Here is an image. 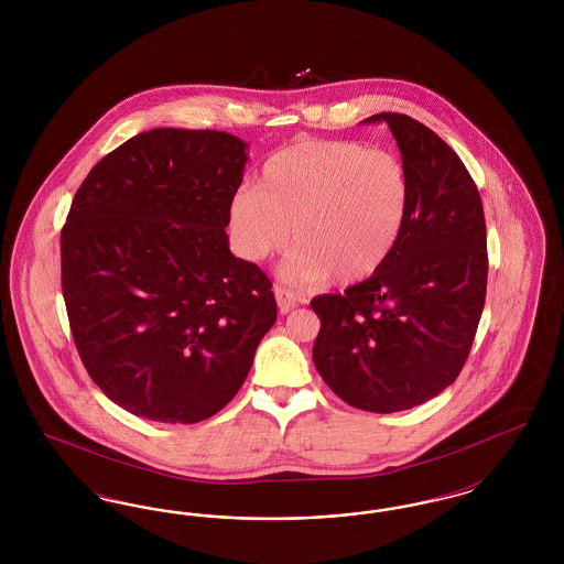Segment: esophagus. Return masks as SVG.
Here are the masks:
<instances>
[{"instance_id": "esophagus-1", "label": "esophagus", "mask_w": 564, "mask_h": 564, "mask_svg": "<svg viewBox=\"0 0 564 564\" xmlns=\"http://www.w3.org/2000/svg\"><path fill=\"white\" fill-rule=\"evenodd\" d=\"M274 297H276V304H279V311L285 315V313H290L292 308L297 306V295L294 292H290V290H285V288H281V285H274Z\"/></svg>"}]
</instances>
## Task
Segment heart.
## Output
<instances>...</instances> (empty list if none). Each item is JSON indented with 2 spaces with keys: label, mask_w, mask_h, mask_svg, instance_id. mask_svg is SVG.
<instances>
[{
  "label": "heart",
  "mask_w": 564,
  "mask_h": 564,
  "mask_svg": "<svg viewBox=\"0 0 564 564\" xmlns=\"http://www.w3.org/2000/svg\"><path fill=\"white\" fill-rule=\"evenodd\" d=\"M410 186L402 161L359 141L304 139L264 162L258 189L230 200V237L260 262L295 245L283 274L352 285L380 269L402 235Z\"/></svg>",
  "instance_id": "b5f03b06"
}]
</instances>
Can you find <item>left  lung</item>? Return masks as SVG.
Returning <instances> with one entry per match:
<instances>
[{"instance_id":"8db88e82","label":"left lung","mask_w":564,"mask_h":564,"mask_svg":"<svg viewBox=\"0 0 564 564\" xmlns=\"http://www.w3.org/2000/svg\"><path fill=\"white\" fill-rule=\"evenodd\" d=\"M398 141L410 200L400 241L345 294L313 297L322 329L313 361L352 408L400 412L451 387L474 345L486 300L482 198L455 150L419 120L375 113Z\"/></svg>"}]
</instances>
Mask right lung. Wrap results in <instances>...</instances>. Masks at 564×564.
<instances>
[{"label": "right lung", "mask_w": 564, "mask_h": 564, "mask_svg": "<svg viewBox=\"0 0 564 564\" xmlns=\"http://www.w3.org/2000/svg\"><path fill=\"white\" fill-rule=\"evenodd\" d=\"M249 145L152 129L97 162L61 232V285L86 372L134 416L192 425L241 389L276 319L269 276L228 247Z\"/></svg>", "instance_id": "obj_1"}]
</instances>
